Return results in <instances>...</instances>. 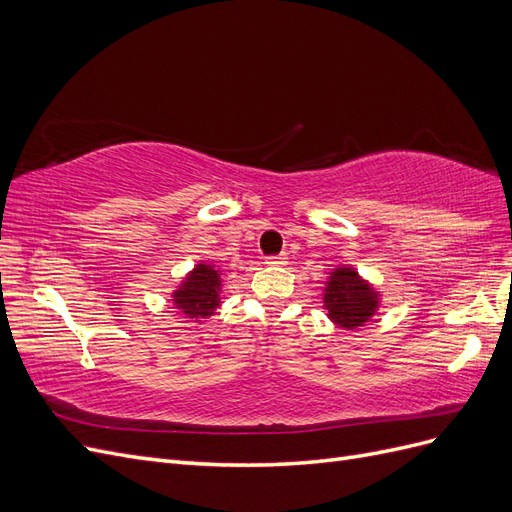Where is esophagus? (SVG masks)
Segmentation results:
<instances>
[{
	"mask_svg": "<svg viewBox=\"0 0 512 512\" xmlns=\"http://www.w3.org/2000/svg\"><path fill=\"white\" fill-rule=\"evenodd\" d=\"M269 267H286L288 265V256L286 254H277V256H269L267 258Z\"/></svg>",
	"mask_w": 512,
	"mask_h": 512,
	"instance_id": "34e87169",
	"label": "esophagus"
}]
</instances>
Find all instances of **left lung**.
Masks as SVG:
<instances>
[{
  "label": "left lung",
  "mask_w": 512,
  "mask_h": 512,
  "mask_svg": "<svg viewBox=\"0 0 512 512\" xmlns=\"http://www.w3.org/2000/svg\"><path fill=\"white\" fill-rule=\"evenodd\" d=\"M324 309L344 329H356L376 314L380 294L352 267H337L324 282Z\"/></svg>",
  "instance_id": "1"
}]
</instances>
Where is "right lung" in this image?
<instances>
[{"instance_id":"1","label":"right lung","mask_w":512,"mask_h":512,"mask_svg":"<svg viewBox=\"0 0 512 512\" xmlns=\"http://www.w3.org/2000/svg\"><path fill=\"white\" fill-rule=\"evenodd\" d=\"M220 288L222 280L218 267L211 262H200L173 292V303L188 318H207L222 303Z\"/></svg>"}]
</instances>
